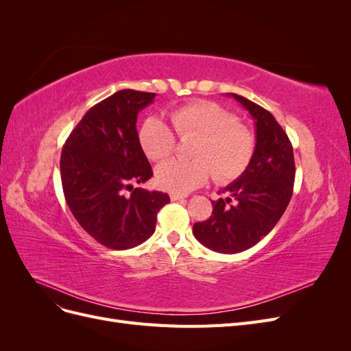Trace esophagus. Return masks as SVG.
Segmentation results:
<instances>
[{
  "instance_id": "obj_1",
  "label": "esophagus",
  "mask_w": 351,
  "mask_h": 351,
  "mask_svg": "<svg viewBox=\"0 0 351 351\" xmlns=\"http://www.w3.org/2000/svg\"><path fill=\"white\" fill-rule=\"evenodd\" d=\"M169 197H171V200H173V202H176V200L186 199L187 196H186V195H182V193H169Z\"/></svg>"
}]
</instances>
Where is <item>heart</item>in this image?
<instances>
[{"mask_svg": "<svg viewBox=\"0 0 351 351\" xmlns=\"http://www.w3.org/2000/svg\"><path fill=\"white\" fill-rule=\"evenodd\" d=\"M169 120L176 133L187 139L193 159H169L158 165V186L173 193H187L205 184L214 174L218 183L234 182L250 165L256 152V136L239 123L236 114L212 101H192L174 108ZM139 143L152 161H162L176 149L173 130L158 117H149L139 129Z\"/></svg>", "mask_w": 351, "mask_h": 351, "instance_id": "obj_1", "label": "heart"}]
</instances>
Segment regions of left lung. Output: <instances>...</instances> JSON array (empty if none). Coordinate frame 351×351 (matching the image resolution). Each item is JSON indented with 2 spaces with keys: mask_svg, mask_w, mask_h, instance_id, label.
Wrapping results in <instances>:
<instances>
[{
  "mask_svg": "<svg viewBox=\"0 0 351 351\" xmlns=\"http://www.w3.org/2000/svg\"><path fill=\"white\" fill-rule=\"evenodd\" d=\"M256 125V152L236 182L212 200V215L193 226L195 237L218 253H239L259 243L277 226L293 196L295 165L293 146L274 115L237 93Z\"/></svg>",
  "mask_w": 351,
  "mask_h": 351,
  "instance_id": "obj_1",
  "label": "left lung"
}]
</instances>
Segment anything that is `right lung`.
Masks as SVG:
<instances>
[{"mask_svg": "<svg viewBox=\"0 0 351 351\" xmlns=\"http://www.w3.org/2000/svg\"><path fill=\"white\" fill-rule=\"evenodd\" d=\"M154 98L151 92H115L83 115L62 146L60 171L67 205L80 227L108 249L146 241L159 209L169 202L167 193L133 189L154 176L136 129L137 114Z\"/></svg>", "mask_w": 351, "mask_h": 351, "instance_id": "right-lung-1", "label": "right lung"}]
</instances>
